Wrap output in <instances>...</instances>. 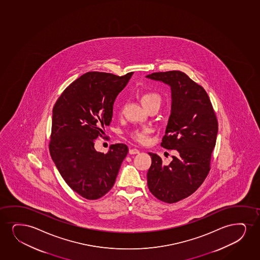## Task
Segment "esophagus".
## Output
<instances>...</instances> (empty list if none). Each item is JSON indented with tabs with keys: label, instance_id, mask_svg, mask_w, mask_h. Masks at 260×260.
I'll return each mask as SVG.
<instances>
[{
	"label": "esophagus",
	"instance_id": "1",
	"mask_svg": "<svg viewBox=\"0 0 260 260\" xmlns=\"http://www.w3.org/2000/svg\"><path fill=\"white\" fill-rule=\"evenodd\" d=\"M139 153H140V150L137 149V148H130L129 149V154L130 155H137Z\"/></svg>",
	"mask_w": 260,
	"mask_h": 260
}]
</instances>
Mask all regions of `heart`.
I'll return each instance as SVG.
<instances>
[{
	"label": "heart",
	"instance_id": "1",
	"mask_svg": "<svg viewBox=\"0 0 260 260\" xmlns=\"http://www.w3.org/2000/svg\"><path fill=\"white\" fill-rule=\"evenodd\" d=\"M161 100V96L159 94L151 92V91L144 93L141 96V101H142V105H144L145 108L153 103H157L160 105ZM132 136L137 142L145 143L148 141V129H137L132 133Z\"/></svg>",
	"mask_w": 260,
	"mask_h": 260
}]
</instances>
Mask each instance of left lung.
<instances>
[{"instance_id": "8db88e82", "label": "left lung", "mask_w": 260, "mask_h": 260, "mask_svg": "<svg viewBox=\"0 0 260 260\" xmlns=\"http://www.w3.org/2000/svg\"><path fill=\"white\" fill-rule=\"evenodd\" d=\"M146 77L171 87V115L161 146L177 153L169 165L148 153L152 159L148 189L158 200L175 203L193 193L207 178L218 122L206 90L186 74L174 70Z\"/></svg>"}]
</instances>
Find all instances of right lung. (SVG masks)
<instances>
[{"instance_id":"obj_1","label":"right lung","mask_w":260,"mask_h":260,"mask_svg":"<svg viewBox=\"0 0 260 260\" xmlns=\"http://www.w3.org/2000/svg\"><path fill=\"white\" fill-rule=\"evenodd\" d=\"M134 72L118 76L88 72L67 88L53 109L50 154L63 179L87 200H98L112 189L125 144L110 146L106 154L94 148L112 121L113 104Z\"/></svg>"}]
</instances>
